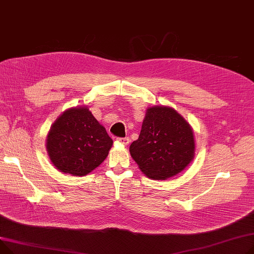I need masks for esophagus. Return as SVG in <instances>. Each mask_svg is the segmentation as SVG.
<instances>
[{
    "instance_id": "obj_1",
    "label": "esophagus",
    "mask_w": 254,
    "mask_h": 254,
    "mask_svg": "<svg viewBox=\"0 0 254 254\" xmlns=\"http://www.w3.org/2000/svg\"><path fill=\"white\" fill-rule=\"evenodd\" d=\"M116 140H117L118 142H120V143L124 144V145H127V144L129 143V138H128V137H118Z\"/></svg>"
}]
</instances>
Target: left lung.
Listing matches in <instances>:
<instances>
[{"instance_id":"obj_1","label":"left lung","mask_w":254,"mask_h":254,"mask_svg":"<svg viewBox=\"0 0 254 254\" xmlns=\"http://www.w3.org/2000/svg\"><path fill=\"white\" fill-rule=\"evenodd\" d=\"M130 154L153 180H166L183 171L193 158L195 140L185 119L169 107L147 109L139 137Z\"/></svg>"}]
</instances>
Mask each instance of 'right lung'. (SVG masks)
<instances>
[{
  "instance_id": "1",
  "label": "right lung",
  "mask_w": 254,
  "mask_h": 254,
  "mask_svg": "<svg viewBox=\"0 0 254 254\" xmlns=\"http://www.w3.org/2000/svg\"><path fill=\"white\" fill-rule=\"evenodd\" d=\"M113 139L87 108L65 111L52 125L47 151L53 165L62 172L83 176L108 157Z\"/></svg>"
}]
</instances>
